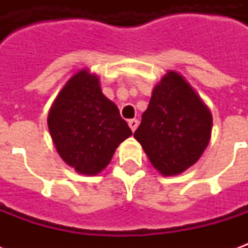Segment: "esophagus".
<instances>
[{
  "instance_id": "esophagus-1",
  "label": "esophagus",
  "mask_w": 248,
  "mask_h": 248,
  "mask_svg": "<svg viewBox=\"0 0 248 248\" xmlns=\"http://www.w3.org/2000/svg\"><path fill=\"white\" fill-rule=\"evenodd\" d=\"M138 124H140V121H138V119H130L129 121V126L130 129H131V131H135L137 127H138Z\"/></svg>"
}]
</instances>
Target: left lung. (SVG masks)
<instances>
[{"mask_svg": "<svg viewBox=\"0 0 248 248\" xmlns=\"http://www.w3.org/2000/svg\"><path fill=\"white\" fill-rule=\"evenodd\" d=\"M213 115L181 74L169 71L153 90L134 138L165 177L186 171L206 150Z\"/></svg>", "mask_w": 248, "mask_h": 248, "instance_id": "8db88e82", "label": "left lung"}]
</instances>
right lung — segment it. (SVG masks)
<instances>
[{"label": "right lung", "instance_id": "1", "mask_svg": "<svg viewBox=\"0 0 248 248\" xmlns=\"http://www.w3.org/2000/svg\"><path fill=\"white\" fill-rule=\"evenodd\" d=\"M47 126L60 156L85 175L102 171L119 143L131 135L115 103L103 95L98 77L86 69L62 87L51 105Z\"/></svg>", "mask_w": 248, "mask_h": 248}]
</instances>
